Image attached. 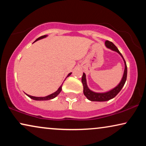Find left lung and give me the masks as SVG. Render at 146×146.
Masks as SVG:
<instances>
[{"mask_svg":"<svg viewBox=\"0 0 146 146\" xmlns=\"http://www.w3.org/2000/svg\"><path fill=\"white\" fill-rule=\"evenodd\" d=\"M105 45L108 48L111 50L116 52L121 56L124 62V65H125V68L124 72H123V77L121 78L120 82H119L117 86H116L115 88H113V89L110 90V91L106 92H95L91 90L88 87L87 85V82L86 78V74L85 73H83L82 77V82L83 87H84V94L86 97L89 100L93 101V102H105V101H108L112 99L118 94L120 90L122 88L123 86L125 84V81H126L127 78V65L125 63V61L124 58H123V56L121 55L120 52L119 51V50L117 49V48L110 41L106 40L105 42Z\"/></svg>","mask_w":146,"mask_h":146,"instance_id":"8db88e82","label":"left lung"}]
</instances>
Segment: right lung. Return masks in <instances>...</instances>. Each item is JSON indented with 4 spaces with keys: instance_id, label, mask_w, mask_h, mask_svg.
Segmentation results:
<instances>
[{
    "instance_id": "right-lung-1",
    "label": "right lung",
    "mask_w": 146,
    "mask_h": 146,
    "mask_svg": "<svg viewBox=\"0 0 146 146\" xmlns=\"http://www.w3.org/2000/svg\"><path fill=\"white\" fill-rule=\"evenodd\" d=\"M46 36H47V35H44V36H42L39 37V38H37L36 40H35V42H36V41H38V40H40V39L44 38H46ZM71 74H72V72L69 73L68 74L67 76H66V78H67V77H68L69 76H70V75H71ZM62 85L60 86L59 87V88L55 92H54V93H52V94H50V95L47 96H45V97H35V96H32L28 95V94H27V95L28 96H29V98H31V99L35 100H40V101H41V100H52V99L56 97L60 93V92L62 91Z\"/></svg>"
}]
</instances>
